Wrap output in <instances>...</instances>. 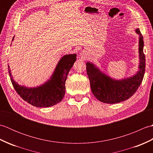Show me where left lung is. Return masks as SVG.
Masks as SVG:
<instances>
[{"label": "left lung", "instance_id": "1", "mask_svg": "<svg viewBox=\"0 0 153 153\" xmlns=\"http://www.w3.org/2000/svg\"><path fill=\"white\" fill-rule=\"evenodd\" d=\"M139 35V70L129 78L116 80L102 73L95 65L86 64L87 74L90 81L92 93L100 102L115 104L124 101L134 95L140 86L145 71V56L143 53V37L139 29L135 30Z\"/></svg>", "mask_w": 153, "mask_h": 153}]
</instances>
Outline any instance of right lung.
I'll return each mask as SVG.
<instances>
[{
	"mask_svg": "<svg viewBox=\"0 0 153 153\" xmlns=\"http://www.w3.org/2000/svg\"><path fill=\"white\" fill-rule=\"evenodd\" d=\"M76 60V54L64 55L57 64L51 79L43 85L34 88L20 86L15 82L9 66H8V73L16 91L25 101L40 108L49 107L55 105L62 100L66 90L65 83L67 76Z\"/></svg>",
	"mask_w": 153,
	"mask_h": 153,
	"instance_id": "right-lung-1",
	"label": "right lung"
}]
</instances>
